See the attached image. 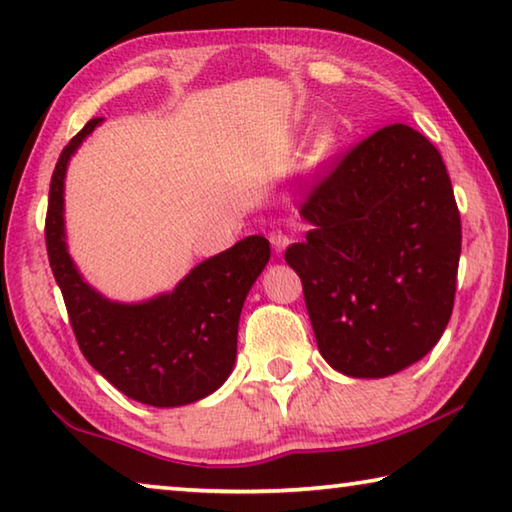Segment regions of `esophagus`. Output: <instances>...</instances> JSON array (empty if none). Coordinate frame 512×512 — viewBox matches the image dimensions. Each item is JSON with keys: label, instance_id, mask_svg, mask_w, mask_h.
I'll return each mask as SVG.
<instances>
[{"label": "esophagus", "instance_id": "esophagus-1", "mask_svg": "<svg viewBox=\"0 0 512 512\" xmlns=\"http://www.w3.org/2000/svg\"><path fill=\"white\" fill-rule=\"evenodd\" d=\"M268 239H271V246H273L275 255H282L291 244V239L284 235V232H271V237H268Z\"/></svg>", "mask_w": 512, "mask_h": 512}]
</instances>
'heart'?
I'll use <instances>...</instances> for the list:
<instances>
[{"mask_svg":"<svg viewBox=\"0 0 512 512\" xmlns=\"http://www.w3.org/2000/svg\"><path fill=\"white\" fill-rule=\"evenodd\" d=\"M329 144H332V137L325 135L323 140H320V151H327V149H329Z\"/></svg>","mask_w":512,"mask_h":512,"instance_id":"b5f03b06","label":"heart"}]
</instances>
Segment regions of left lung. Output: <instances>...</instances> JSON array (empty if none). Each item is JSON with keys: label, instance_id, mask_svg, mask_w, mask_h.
<instances>
[{"label": "left lung", "instance_id": "left-lung-1", "mask_svg": "<svg viewBox=\"0 0 512 512\" xmlns=\"http://www.w3.org/2000/svg\"><path fill=\"white\" fill-rule=\"evenodd\" d=\"M300 275L318 350L334 370L381 379L440 341L454 309L461 216L436 146L391 124L354 146L302 205Z\"/></svg>", "mask_w": 512, "mask_h": 512}]
</instances>
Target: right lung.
Instances as JSON below:
<instances>
[{"label": "right lung", "instance_id": "obj_1", "mask_svg": "<svg viewBox=\"0 0 512 512\" xmlns=\"http://www.w3.org/2000/svg\"><path fill=\"white\" fill-rule=\"evenodd\" d=\"M103 117L90 119L56 162L49 187L47 253L83 357L135 402L171 409L212 395L237 359L239 316L271 259L262 235L194 266L171 291L142 302L110 300L85 280L67 248L65 176Z\"/></svg>", "mask_w": 512, "mask_h": 512}]
</instances>
